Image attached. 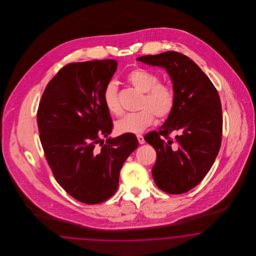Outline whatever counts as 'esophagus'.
Masks as SVG:
<instances>
[{
    "label": "esophagus",
    "mask_w": 256,
    "mask_h": 256,
    "mask_svg": "<svg viewBox=\"0 0 256 256\" xmlns=\"http://www.w3.org/2000/svg\"><path fill=\"white\" fill-rule=\"evenodd\" d=\"M137 139H138V142H139L140 144H144V136H142V135L138 134V135H137Z\"/></svg>",
    "instance_id": "1"
}]
</instances>
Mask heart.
Instances as JSON below:
<instances>
[{"instance_id": "heart-1", "label": "heart", "mask_w": 256, "mask_h": 256, "mask_svg": "<svg viewBox=\"0 0 256 256\" xmlns=\"http://www.w3.org/2000/svg\"><path fill=\"white\" fill-rule=\"evenodd\" d=\"M126 80L135 89L144 93V98L140 112L128 114L116 122L117 133H140L153 123L155 116L160 119L170 116L176 100L174 89L172 86L160 82L158 75L144 68L132 70L126 75ZM102 98L110 114L119 116L122 112L118 87L114 82H110L105 86Z\"/></svg>"}]
</instances>
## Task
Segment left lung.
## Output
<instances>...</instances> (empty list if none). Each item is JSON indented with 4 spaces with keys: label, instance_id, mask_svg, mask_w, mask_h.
Segmentation results:
<instances>
[{
    "label": "left lung",
    "instance_id": "1",
    "mask_svg": "<svg viewBox=\"0 0 256 256\" xmlns=\"http://www.w3.org/2000/svg\"><path fill=\"white\" fill-rule=\"evenodd\" d=\"M138 61L162 66L176 92V105L158 132L144 140L156 152L152 169L156 185L164 192L182 194L197 186L217 158L222 136L220 96L210 78L186 55L166 52ZM179 132L174 140L170 135Z\"/></svg>",
    "mask_w": 256,
    "mask_h": 256
}]
</instances>
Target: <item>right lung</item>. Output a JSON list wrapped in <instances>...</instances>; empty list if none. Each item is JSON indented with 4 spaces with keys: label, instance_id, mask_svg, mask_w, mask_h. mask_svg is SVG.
Returning a JSON list of instances; mask_svg holds the SVG:
<instances>
[{
    "label": "right lung",
    "instance_id": "obj_1",
    "mask_svg": "<svg viewBox=\"0 0 256 256\" xmlns=\"http://www.w3.org/2000/svg\"><path fill=\"white\" fill-rule=\"evenodd\" d=\"M116 68L112 59L68 64L39 102V138L48 166L59 185L87 204L116 194L123 163L139 146L133 133L102 140L114 126L102 94Z\"/></svg>",
    "mask_w": 256,
    "mask_h": 256
}]
</instances>
